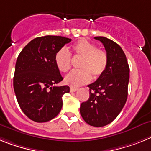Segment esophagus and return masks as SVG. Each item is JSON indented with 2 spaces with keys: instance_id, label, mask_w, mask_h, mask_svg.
I'll return each mask as SVG.
<instances>
[{
  "instance_id": "34e87169",
  "label": "esophagus",
  "mask_w": 151,
  "mask_h": 151,
  "mask_svg": "<svg viewBox=\"0 0 151 151\" xmlns=\"http://www.w3.org/2000/svg\"><path fill=\"white\" fill-rule=\"evenodd\" d=\"M70 92L71 93H74V92H76L77 90V88H74V87H70Z\"/></svg>"
}]
</instances>
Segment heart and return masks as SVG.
Segmentation results:
<instances>
[{"label": "heart", "mask_w": 151, "mask_h": 151, "mask_svg": "<svg viewBox=\"0 0 151 151\" xmlns=\"http://www.w3.org/2000/svg\"><path fill=\"white\" fill-rule=\"evenodd\" d=\"M71 51L74 56L82 57L79 70H72L65 77V83L72 87H78L89 83L93 76L94 79L100 77L108 65V55L103 49L96 48L93 43L81 39L72 45ZM58 69L66 73L71 68V56L65 48H61L55 56Z\"/></svg>", "instance_id": "b5f03b06"}]
</instances>
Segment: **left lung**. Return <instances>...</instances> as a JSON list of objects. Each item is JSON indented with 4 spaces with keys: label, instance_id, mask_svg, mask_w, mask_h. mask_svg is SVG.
Returning <instances> with one entry per match:
<instances>
[{
    "label": "left lung",
    "instance_id": "left-lung-1",
    "mask_svg": "<svg viewBox=\"0 0 151 151\" xmlns=\"http://www.w3.org/2000/svg\"><path fill=\"white\" fill-rule=\"evenodd\" d=\"M94 39L104 45L108 65L104 73L87 86L90 98L81 103L80 112L88 124L103 127L117 117L126 103L130 70L126 56L117 43L103 36Z\"/></svg>",
    "mask_w": 151,
    "mask_h": 151
}]
</instances>
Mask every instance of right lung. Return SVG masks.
<instances>
[{
	"label": "right lung",
	"instance_id": "1",
	"mask_svg": "<svg viewBox=\"0 0 151 151\" xmlns=\"http://www.w3.org/2000/svg\"><path fill=\"white\" fill-rule=\"evenodd\" d=\"M71 39L45 36L30 41L17 58L14 89L18 104L29 119L45 122L56 117L62 107L68 86L55 84L63 80L55 62L56 52Z\"/></svg>",
	"mask_w": 151,
	"mask_h": 151
}]
</instances>
